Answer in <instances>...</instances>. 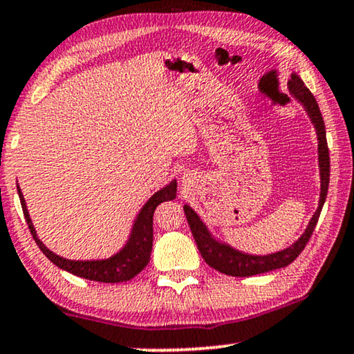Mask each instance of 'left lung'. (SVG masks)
<instances>
[{"label":"left lung","instance_id":"left-lung-1","mask_svg":"<svg viewBox=\"0 0 354 354\" xmlns=\"http://www.w3.org/2000/svg\"><path fill=\"white\" fill-rule=\"evenodd\" d=\"M289 89L292 95L301 104L306 107L308 118H310L312 124H314L317 131V138H319V167H320V201L319 207H317L314 217L308 222L306 232H304L301 239L296 243L290 245L289 248L281 250L277 253L265 254V257H257V254H247L241 253L239 250L229 247L225 243H218L217 240L212 239L209 234L207 227L204 225L198 214L192 210L189 205H185V214L189 223V229L194 236L196 245H198L201 257L207 263L210 268L223 272V274L236 276V277H247L261 274V272L274 271L279 268H284L290 265L296 259L304 248H306L307 241L310 240V235L314 234V229L319 222L322 207L326 199V192H328V183H330V155H328V145H326V136H325V124L322 113L317 104L314 95L308 91V88L304 84L301 78L296 73L290 75L289 80Z\"/></svg>","mask_w":354,"mask_h":354}]
</instances>
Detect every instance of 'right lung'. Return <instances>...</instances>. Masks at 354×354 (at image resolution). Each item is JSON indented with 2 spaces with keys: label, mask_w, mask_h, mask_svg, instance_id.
Wrapping results in <instances>:
<instances>
[{
  "label": "right lung",
  "mask_w": 354,
  "mask_h": 354,
  "mask_svg": "<svg viewBox=\"0 0 354 354\" xmlns=\"http://www.w3.org/2000/svg\"><path fill=\"white\" fill-rule=\"evenodd\" d=\"M17 194H19L22 212H24L26 222L29 225L30 235H32L40 252L46 254L53 265L71 272V274L84 277V279L89 281H97V283H122V281L132 279L133 276H137L138 272L149 265L151 245H153V212L158 204L165 203V201H173L176 198V181H171L168 186H165L163 189L155 192L147 201L144 207L140 209V212L137 214L127 245L118 254H114V257L107 259H97V261H73V259L62 258L50 252L37 239V234H35V229L29 217L24 196H22L19 186H17Z\"/></svg>",
  "instance_id": "obj_1"
}]
</instances>
